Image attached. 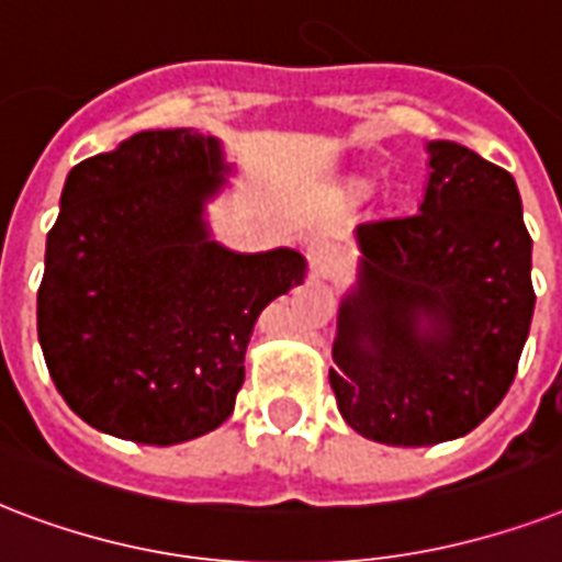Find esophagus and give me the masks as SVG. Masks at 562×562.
I'll return each mask as SVG.
<instances>
[{"label": "esophagus", "instance_id": "34e87169", "mask_svg": "<svg viewBox=\"0 0 562 562\" xmlns=\"http://www.w3.org/2000/svg\"><path fill=\"white\" fill-rule=\"evenodd\" d=\"M307 260H311V269L316 276H325L328 269L340 263V249L328 240H316L307 246Z\"/></svg>", "mask_w": 562, "mask_h": 562}]
</instances>
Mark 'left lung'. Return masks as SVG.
Masks as SVG:
<instances>
[{"instance_id":"8db88e82","label":"left lung","mask_w":562,"mask_h":562,"mask_svg":"<svg viewBox=\"0 0 562 562\" xmlns=\"http://www.w3.org/2000/svg\"><path fill=\"white\" fill-rule=\"evenodd\" d=\"M419 213L358 225V286L340 304L330 390L384 446L477 428L510 390L533 316L519 187L467 146L428 143Z\"/></svg>"}]
</instances>
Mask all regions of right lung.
<instances>
[{
    "label": "right lung",
    "mask_w": 562,
    "mask_h": 562,
    "mask_svg": "<svg viewBox=\"0 0 562 562\" xmlns=\"http://www.w3.org/2000/svg\"><path fill=\"white\" fill-rule=\"evenodd\" d=\"M225 172L220 140L193 128L140 132L69 169L37 337L69 411L102 434L176 446L220 428L260 311L304 281L299 251L211 240L204 202Z\"/></svg>",
    "instance_id": "1"
}]
</instances>
